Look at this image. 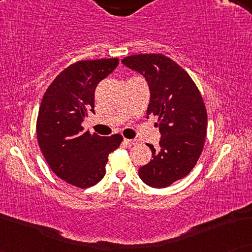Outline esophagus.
<instances>
[{"label":"esophagus","instance_id":"obj_1","mask_svg":"<svg viewBox=\"0 0 252 252\" xmlns=\"http://www.w3.org/2000/svg\"><path fill=\"white\" fill-rule=\"evenodd\" d=\"M124 144H126L127 147H132V146H135V144L137 143L136 140H128V139H125L123 141Z\"/></svg>","mask_w":252,"mask_h":252}]
</instances>
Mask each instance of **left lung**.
<instances>
[{"mask_svg": "<svg viewBox=\"0 0 252 252\" xmlns=\"http://www.w3.org/2000/svg\"><path fill=\"white\" fill-rule=\"evenodd\" d=\"M143 75L150 88L147 115L158 117L159 149L148 147L153 159L139 168L144 184L165 188L185 178L204 147L208 113L197 86L187 72L163 54H139L122 61Z\"/></svg>", "mask_w": 252, "mask_h": 252, "instance_id": "left-lung-1", "label": "left lung"}]
</instances>
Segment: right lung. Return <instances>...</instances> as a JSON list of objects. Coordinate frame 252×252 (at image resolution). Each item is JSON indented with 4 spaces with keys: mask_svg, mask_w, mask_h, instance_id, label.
<instances>
[{
    "mask_svg": "<svg viewBox=\"0 0 252 252\" xmlns=\"http://www.w3.org/2000/svg\"><path fill=\"white\" fill-rule=\"evenodd\" d=\"M118 64V58L71 64L55 78L41 101L39 147L54 173L75 187L85 189L101 181L109 154L123 141L120 134L99 136L81 126L88 112H94L96 86Z\"/></svg>",
    "mask_w": 252,
    "mask_h": 252,
    "instance_id": "right-lung-1",
    "label": "right lung"
}]
</instances>
